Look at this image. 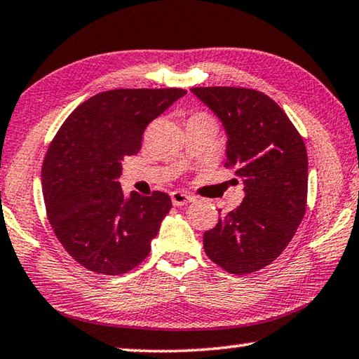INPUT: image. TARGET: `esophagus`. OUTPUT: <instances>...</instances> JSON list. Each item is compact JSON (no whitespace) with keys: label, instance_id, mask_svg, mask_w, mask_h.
Wrapping results in <instances>:
<instances>
[{"label":"esophagus","instance_id":"1","mask_svg":"<svg viewBox=\"0 0 359 359\" xmlns=\"http://www.w3.org/2000/svg\"><path fill=\"white\" fill-rule=\"evenodd\" d=\"M171 199H172V204L177 205V208H180V205H185V204L193 201L191 196H188V194L182 193V191H172L171 193Z\"/></svg>","mask_w":359,"mask_h":359}]
</instances>
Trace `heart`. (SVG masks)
Wrapping results in <instances>:
<instances>
[{
    "mask_svg": "<svg viewBox=\"0 0 359 359\" xmlns=\"http://www.w3.org/2000/svg\"><path fill=\"white\" fill-rule=\"evenodd\" d=\"M191 118H210V120H214L210 117V115H208V114H204V112H199V114H194Z\"/></svg>",
    "mask_w": 359,
    "mask_h": 359,
    "instance_id": "heart-1",
    "label": "heart"
}]
</instances>
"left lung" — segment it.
<instances>
[{
    "label": "left lung",
    "instance_id": "obj_1",
    "mask_svg": "<svg viewBox=\"0 0 359 359\" xmlns=\"http://www.w3.org/2000/svg\"><path fill=\"white\" fill-rule=\"evenodd\" d=\"M223 123L226 163L244 182V201L203 236L205 255L229 274L271 264L293 239L307 205V150L269 96L241 87L191 88Z\"/></svg>",
    "mask_w": 359,
    "mask_h": 359
}]
</instances>
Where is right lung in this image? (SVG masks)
Returning <instances> with one entry per match:
<instances>
[{"instance_id":"1","label":"right lung","mask_w":359,"mask_h":359,"mask_svg":"<svg viewBox=\"0 0 359 359\" xmlns=\"http://www.w3.org/2000/svg\"><path fill=\"white\" fill-rule=\"evenodd\" d=\"M187 92L118 88L72 111L48 145L42 194L53 233L72 259L96 274L120 276L150 253L172 208L163 191L126 198L117 182L121 161L136 155L151 120Z\"/></svg>"}]
</instances>
